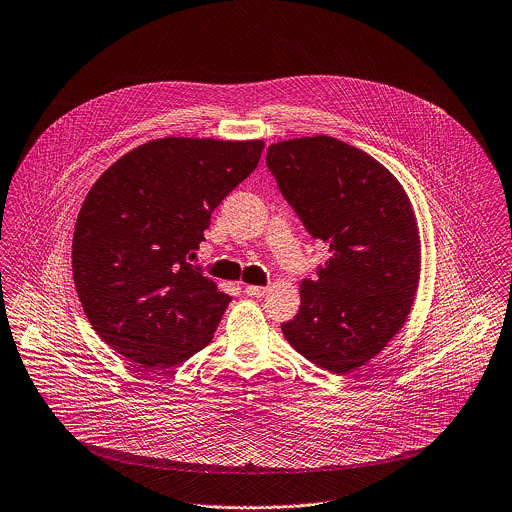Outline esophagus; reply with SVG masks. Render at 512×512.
I'll return each instance as SVG.
<instances>
[{
	"label": "esophagus",
	"mask_w": 512,
	"mask_h": 512,
	"mask_svg": "<svg viewBox=\"0 0 512 512\" xmlns=\"http://www.w3.org/2000/svg\"><path fill=\"white\" fill-rule=\"evenodd\" d=\"M245 293H247L249 297H253V299H261V297H265V295H267V287L247 285V287H245Z\"/></svg>",
	"instance_id": "esophagus-1"
}]
</instances>
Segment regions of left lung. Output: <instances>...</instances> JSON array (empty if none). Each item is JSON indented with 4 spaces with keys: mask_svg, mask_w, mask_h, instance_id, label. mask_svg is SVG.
Instances as JSON below:
<instances>
[{
    "mask_svg": "<svg viewBox=\"0 0 512 512\" xmlns=\"http://www.w3.org/2000/svg\"><path fill=\"white\" fill-rule=\"evenodd\" d=\"M267 166L308 233L330 253L301 283L289 344L312 364L348 374L376 358L406 324L421 243L404 186L370 154L316 134L267 148Z\"/></svg>",
    "mask_w": 512,
    "mask_h": 512,
    "instance_id": "obj_1",
    "label": "left lung"
}]
</instances>
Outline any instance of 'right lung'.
<instances>
[{
	"mask_svg": "<svg viewBox=\"0 0 512 512\" xmlns=\"http://www.w3.org/2000/svg\"><path fill=\"white\" fill-rule=\"evenodd\" d=\"M263 140L166 136L116 160L87 194L73 279L104 342L146 370L205 348L231 297L190 261L211 211L259 164Z\"/></svg>",
	"mask_w": 512,
	"mask_h": 512,
	"instance_id": "add662e5",
	"label": "right lung"
}]
</instances>
